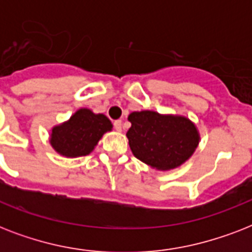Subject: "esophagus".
I'll use <instances>...</instances> for the list:
<instances>
[{"label":"esophagus","mask_w":252,"mask_h":252,"mask_svg":"<svg viewBox=\"0 0 252 252\" xmlns=\"http://www.w3.org/2000/svg\"><path fill=\"white\" fill-rule=\"evenodd\" d=\"M114 126H115V129L118 130V132H122V128H123L122 120H116V122L114 123Z\"/></svg>","instance_id":"obj_1"}]
</instances>
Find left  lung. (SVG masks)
<instances>
[{"label":"left lung","mask_w":252,"mask_h":252,"mask_svg":"<svg viewBox=\"0 0 252 252\" xmlns=\"http://www.w3.org/2000/svg\"><path fill=\"white\" fill-rule=\"evenodd\" d=\"M128 120L132 126L126 137L133 156L159 171L182 166L199 146V129L183 115L144 110L129 114Z\"/></svg>","instance_id":"8db88e82"}]
</instances>
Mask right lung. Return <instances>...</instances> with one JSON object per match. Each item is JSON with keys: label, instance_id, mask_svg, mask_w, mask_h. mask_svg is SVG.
<instances>
[{"label": "right lung", "instance_id": "add662e5", "mask_svg": "<svg viewBox=\"0 0 252 252\" xmlns=\"http://www.w3.org/2000/svg\"><path fill=\"white\" fill-rule=\"evenodd\" d=\"M111 130L112 123L106 115L80 108L66 122L52 126L49 144L63 157H84L95 149L103 134Z\"/></svg>", "mask_w": 252, "mask_h": 252}]
</instances>
